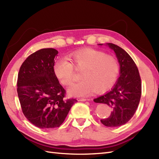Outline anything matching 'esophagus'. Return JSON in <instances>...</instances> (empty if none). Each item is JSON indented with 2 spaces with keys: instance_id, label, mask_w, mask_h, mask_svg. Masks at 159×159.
I'll list each match as a JSON object with an SVG mask.
<instances>
[{
  "instance_id": "1",
  "label": "esophagus",
  "mask_w": 159,
  "mask_h": 159,
  "mask_svg": "<svg viewBox=\"0 0 159 159\" xmlns=\"http://www.w3.org/2000/svg\"><path fill=\"white\" fill-rule=\"evenodd\" d=\"M78 102H85V101H86V99H85V98H78Z\"/></svg>"
}]
</instances>
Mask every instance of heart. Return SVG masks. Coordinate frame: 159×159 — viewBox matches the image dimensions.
<instances>
[{"label": "heart", "instance_id": "1", "mask_svg": "<svg viewBox=\"0 0 159 159\" xmlns=\"http://www.w3.org/2000/svg\"><path fill=\"white\" fill-rule=\"evenodd\" d=\"M71 61L60 59L54 66V73L63 85H70L75 78V70L83 71V80L68 88L70 95L88 96L93 92H104L113 86L120 72L117 59L93 49L77 51L70 55Z\"/></svg>", "mask_w": 159, "mask_h": 159}]
</instances>
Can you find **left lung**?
<instances>
[{"label":"left lung","mask_w":159,"mask_h":159,"mask_svg":"<svg viewBox=\"0 0 159 159\" xmlns=\"http://www.w3.org/2000/svg\"><path fill=\"white\" fill-rule=\"evenodd\" d=\"M107 45L116 55L120 75L110 92L93 101L111 108L110 116L101 120V122L106 126L118 127L129 121L138 108L142 92L141 80L136 65L127 52L115 44Z\"/></svg>","instance_id":"left-lung-1"}]
</instances>
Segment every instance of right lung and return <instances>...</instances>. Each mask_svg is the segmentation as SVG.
Listing matches in <instances>:
<instances>
[{
  "instance_id": "right-lung-1",
  "label": "right lung",
  "mask_w": 159,
  "mask_h": 159,
  "mask_svg": "<svg viewBox=\"0 0 159 159\" xmlns=\"http://www.w3.org/2000/svg\"><path fill=\"white\" fill-rule=\"evenodd\" d=\"M58 51L41 49L30 55L21 65L17 93L23 113L40 128L59 127L65 120L75 99L66 100V90L54 73Z\"/></svg>"
}]
</instances>
